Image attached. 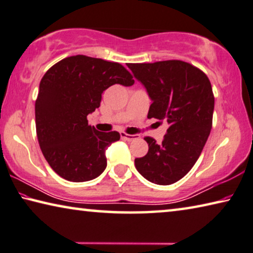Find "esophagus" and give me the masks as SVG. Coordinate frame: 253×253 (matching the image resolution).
Here are the masks:
<instances>
[{"mask_svg": "<svg viewBox=\"0 0 253 253\" xmlns=\"http://www.w3.org/2000/svg\"><path fill=\"white\" fill-rule=\"evenodd\" d=\"M121 138L122 139H124V140H126V141H132V140H134V139H136L138 138V135H135V134H126V133H124V132H121Z\"/></svg>", "mask_w": 253, "mask_h": 253, "instance_id": "esophagus-1", "label": "esophagus"}]
</instances>
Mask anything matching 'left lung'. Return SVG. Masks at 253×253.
I'll use <instances>...</instances> for the list:
<instances>
[{"label": "left lung", "instance_id": "left-lung-1", "mask_svg": "<svg viewBox=\"0 0 253 253\" xmlns=\"http://www.w3.org/2000/svg\"><path fill=\"white\" fill-rule=\"evenodd\" d=\"M146 87L151 105L148 118L166 120L169 127L163 142L146 136L149 150L135 158L136 170L157 185L181 179L200 158L212 129L214 95L209 77L181 60L127 64Z\"/></svg>", "mask_w": 253, "mask_h": 253}]
</instances>
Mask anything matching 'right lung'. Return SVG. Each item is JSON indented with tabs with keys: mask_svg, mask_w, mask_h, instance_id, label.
<instances>
[{
	"mask_svg": "<svg viewBox=\"0 0 253 253\" xmlns=\"http://www.w3.org/2000/svg\"><path fill=\"white\" fill-rule=\"evenodd\" d=\"M114 84L131 86L134 80L121 64L84 55L58 61L41 80L37 136L45 160L64 179L82 183L105 170V150L120 140V133L97 131L88 126L87 115Z\"/></svg>",
	"mask_w": 253,
	"mask_h": 253,
	"instance_id": "add662e5",
	"label": "right lung"
}]
</instances>
